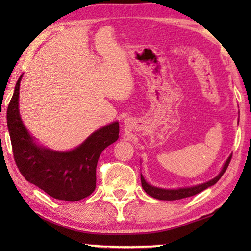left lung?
<instances>
[{
  "mask_svg": "<svg viewBox=\"0 0 251 251\" xmlns=\"http://www.w3.org/2000/svg\"><path fill=\"white\" fill-rule=\"evenodd\" d=\"M231 156L232 154L228 157L226 161H225L222 171H220L218 175L215 178H212V179H210L209 181L202 182V184H199L193 187H182V188H177V189H166V188H159V187H155L151 184H148V182L145 180V178H144V176L141 174V181H142L143 189L145 190L150 196L154 197L156 199H160V201H178V199L194 196V195H197L201 192H202V190L207 189L208 187L215 185L216 182L222 178L224 173L226 172V169L228 168L229 163H230Z\"/></svg>",
  "mask_w": 251,
  "mask_h": 251,
  "instance_id": "1",
  "label": "left lung"
}]
</instances>
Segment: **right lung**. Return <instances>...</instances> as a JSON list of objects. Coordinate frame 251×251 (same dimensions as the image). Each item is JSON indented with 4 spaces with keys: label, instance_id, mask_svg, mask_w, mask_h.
<instances>
[{
    "label": "right lung",
    "instance_id": "1",
    "mask_svg": "<svg viewBox=\"0 0 251 251\" xmlns=\"http://www.w3.org/2000/svg\"><path fill=\"white\" fill-rule=\"evenodd\" d=\"M7 107L6 120L16 166L25 179L50 197L78 201L90 196L96 187V166L106 147L115 143L120 124L113 122L92 133L71 151H58L40 145L24 126L20 115V83Z\"/></svg>",
    "mask_w": 251,
    "mask_h": 251
}]
</instances>
